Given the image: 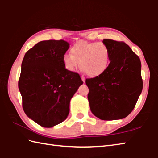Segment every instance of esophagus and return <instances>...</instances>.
Segmentation results:
<instances>
[{
  "instance_id": "1",
  "label": "esophagus",
  "mask_w": 158,
  "mask_h": 158,
  "mask_svg": "<svg viewBox=\"0 0 158 158\" xmlns=\"http://www.w3.org/2000/svg\"><path fill=\"white\" fill-rule=\"evenodd\" d=\"M81 80L83 81V82H84V83H85V77H83V76H81Z\"/></svg>"
}]
</instances>
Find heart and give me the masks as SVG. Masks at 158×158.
<instances>
[{
	"label": "heart",
	"instance_id": "obj_1",
	"mask_svg": "<svg viewBox=\"0 0 158 158\" xmlns=\"http://www.w3.org/2000/svg\"><path fill=\"white\" fill-rule=\"evenodd\" d=\"M72 54H65L63 61L65 68L73 72L79 67L88 75L98 76L103 73L110 62V51L103 42L79 41L71 48Z\"/></svg>",
	"mask_w": 158,
	"mask_h": 158
}]
</instances>
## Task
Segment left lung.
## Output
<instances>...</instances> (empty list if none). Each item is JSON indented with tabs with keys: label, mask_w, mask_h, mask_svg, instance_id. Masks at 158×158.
Instances as JSON below:
<instances>
[{
	"label": "left lung",
	"mask_w": 158,
	"mask_h": 158,
	"mask_svg": "<svg viewBox=\"0 0 158 158\" xmlns=\"http://www.w3.org/2000/svg\"><path fill=\"white\" fill-rule=\"evenodd\" d=\"M102 42L110 51V63L100 75L85 80L90 108L101 120L122 119L135 108L143 89L141 61L125 42Z\"/></svg>",
	"instance_id": "left-lung-1"
}]
</instances>
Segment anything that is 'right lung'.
I'll return each mask as SVG.
<instances>
[{
  "label": "right lung",
  "instance_id": "right-lung-1",
  "mask_svg": "<svg viewBox=\"0 0 158 158\" xmlns=\"http://www.w3.org/2000/svg\"><path fill=\"white\" fill-rule=\"evenodd\" d=\"M69 47L63 40L41 41L26 53L21 63L19 90L23 111L44 127L65 121L70 100L83 84L79 74L64 65Z\"/></svg>",
  "mask_w": 158,
  "mask_h": 158
}]
</instances>
